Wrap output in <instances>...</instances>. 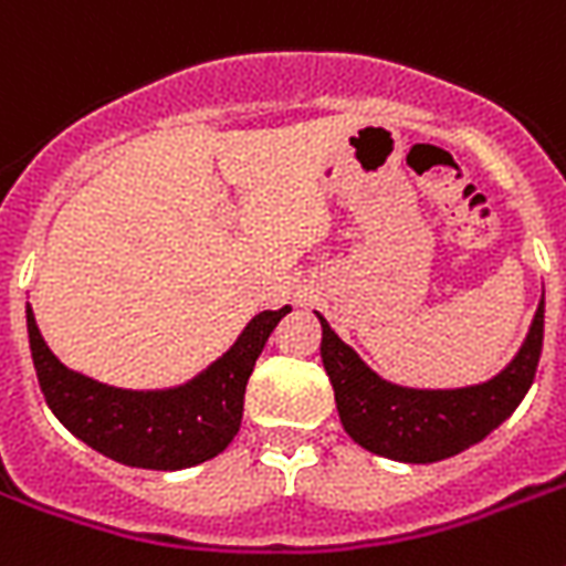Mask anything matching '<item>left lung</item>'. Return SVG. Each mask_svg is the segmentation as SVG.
Masks as SVG:
<instances>
[{"instance_id": "1", "label": "left lung", "mask_w": 566, "mask_h": 566, "mask_svg": "<svg viewBox=\"0 0 566 566\" xmlns=\"http://www.w3.org/2000/svg\"><path fill=\"white\" fill-rule=\"evenodd\" d=\"M323 367L335 387L346 434L376 455L431 464L484 440L514 413L535 381L544 349V300L537 305L526 340L514 361L482 385L452 390H420L387 381L358 358L353 346L332 332L323 314Z\"/></svg>"}]
</instances>
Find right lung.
<instances>
[{
    "label": "right lung",
    "mask_w": 566,
    "mask_h": 566,
    "mask_svg": "<svg viewBox=\"0 0 566 566\" xmlns=\"http://www.w3.org/2000/svg\"><path fill=\"white\" fill-rule=\"evenodd\" d=\"M291 305L249 319L229 353L167 390H123L70 370L49 349L25 305L31 361L57 420L111 461L144 470H185L220 455L240 429L243 394L266 337Z\"/></svg>",
    "instance_id": "add662e5"
}]
</instances>
